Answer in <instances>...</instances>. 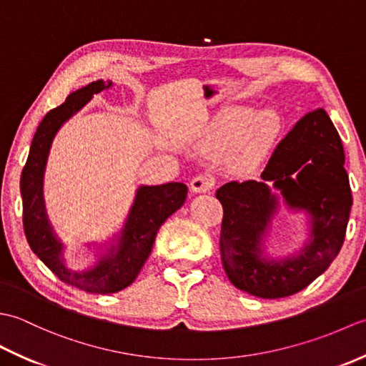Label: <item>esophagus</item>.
<instances>
[{
  "label": "esophagus",
  "instance_id": "esophagus-1",
  "mask_svg": "<svg viewBox=\"0 0 366 366\" xmlns=\"http://www.w3.org/2000/svg\"><path fill=\"white\" fill-rule=\"evenodd\" d=\"M215 187V177L211 174H198L192 179L190 189L193 193H206Z\"/></svg>",
  "mask_w": 366,
  "mask_h": 366
}]
</instances>
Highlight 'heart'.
I'll use <instances>...</instances> for the list:
<instances>
[{"label": "heart", "instance_id": "obj_1", "mask_svg": "<svg viewBox=\"0 0 366 366\" xmlns=\"http://www.w3.org/2000/svg\"><path fill=\"white\" fill-rule=\"evenodd\" d=\"M282 129V116L275 110H264L258 114L253 110H234L214 124L209 132V146L214 151H227L236 146L237 163L248 168L264 157Z\"/></svg>", "mask_w": 366, "mask_h": 366}]
</instances>
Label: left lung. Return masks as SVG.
<instances>
[{"label": "left lung", "mask_w": 366, "mask_h": 366, "mask_svg": "<svg viewBox=\"0 0 366 366\" xmlns=\"http://www.w3.org/2000/svg\"><path fill=\"white\" fill-rule=\"evenodd\" d=\"M338 132L322 108L310 112L275 147L262 181H231L217 190L223 206L220 254L229 282L261 299L302 291L337 258L345 242L352 193ZM272 182L288 207L305 210L309 244L285 260L262 257V239L276 212Z\"/></svg>", "instance_id": "obj_1"}]
</instances>
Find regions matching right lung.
Masks as SVG:
<instances>
[{
	"label": "right lung",
	"instance_id": "add662e5",
	"mask_svg": "<svg viewBox=\"0 0 366 366\" xmlns=\"http://www.w3.org/2000/svg\"><path fill=\"white\" fill-rule=\"evenodd\" d=\"M112 86V81L97 80L67 96L66 102L53 108L44 116L34 134L28 160L20 177L23 201V229L28 244L39 259L49 267L61 282L86 292L112 294L134 283L143 264L149 258L159 228L173 215L187 198V185L168 182L162 185H142L121 234L107 254L94 267L75 272L66 267L64 245L54 236L46 219L42 182L46 157L54 135L63 124L86 105L92 96Z\"/></svg>",
	"mask_w": 366,
	"mask_h": 366
}]
</instances>
